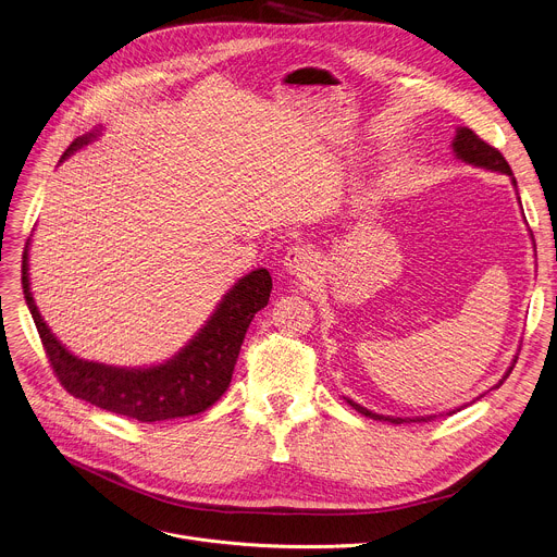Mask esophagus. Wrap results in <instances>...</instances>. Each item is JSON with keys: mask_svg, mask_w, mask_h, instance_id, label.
<instances>
[{"mask_svg": "<svg viewBox=\"0 0 557 557\" xmlns=\"http://www.w3.org/2000/svg\"><path fill=\"white\" fill-rule=\"evenodd\" d=\"M318 257L309 246H290L284 255V269L293 277H309L315 273Z\"/></svg>", "mask_w": 557, "mask_h": 557, "instance_id": "esophagus-1", "label": "esophagus"}]
</instances>
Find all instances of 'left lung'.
<instances>
[{
  "instance_id": "obj_1",
  "label": "left lung",
  "mask_w": 557,
  "mask_h": 557,
  "mask_svg": "<svg viewBox=\"0 0 557 557\" xmlns=\"http://www.w3.org/2000/svg\"><path fill=\"white\" fill-rule=\"evenodd\" d=\"M453 150H455L457 159H461V161H466V163H472V165H476V168H486V170H493V172L508 174V176L512 178V185H517L510 165L506 163V159L502 157V152L497 150V147L488 145L486 140H481L472 129H468V127H459V129H457V136H455V140H453ZM515 362H517V360H515ZM515 362L510 364L506 376H504L493 389H497V387L510 376ZM481 396H484V394H481ZM481 396H479V398H481ZM347 403L354 407L356 412H360L362 417H369V419H374V421H389V423H394V425L410 423V421H419V423H421V421H434V419H436V414H434V417H432V414H430V417H417V419L383 417V414H376V412H369L367 407H362V405H358V403H354V400H349V398H347ZM459 410H461V407H459ZM459 410H453V412H448V414H455V412H459ZM438 417H443V414H438Z\"/></svg>"
}]
</instances>
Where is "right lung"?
Instances as JSON below:
<instances>
[{"instance_id":"add662e5","label":"right lung","mask_w":557,"mask_h":557,"mask_svg":"<svg viewBox=\"0 0 557 557\" xmlns=\"http://www.w3.org/2000/svg\"><path fill=\"white\" fill-rule=\"evenodd\" d=\"M96 134L73 140L62 161L81 150ZM22 286L28 311L40 333L47 358L60 385L100 410L140 423L193 417L206 412L231 385L235 362L255 313L271 298L273 280L267 269L250 271L219 302L197 336L174 358L145 369L111 367L73 356L53 336L35 307L28 282V246L22 257Z\"/></svg>"}]
</instances>
